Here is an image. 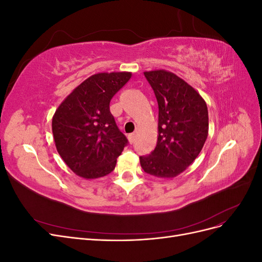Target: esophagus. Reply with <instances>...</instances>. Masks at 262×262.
Masks as SVG:
<instances>
[{
    "label": "esophagus",
    "mask_w": 262,
    "mask_h": 262,
    "mask_svg": "<svg viewBox=\"0 0 262 262\" xmlns=\"http://www.w3.org/2000/svg\"><path fill=\"white\" fill-rule=\"evenodd\" d=\"M128 140H129V142H130V144H133L134 142H136V133L129 134V136H128Z\"/></svg>",
    "instance_id": "obj_1"
}]
</instances>
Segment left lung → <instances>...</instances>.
Returning a JSON list of instances; mask_svg holds the SVG:
<instances>
[{
    "label": "left lung",
    "mask_w": 262,
    "mask_h": 262,
    "mask_svg": "<svg viewBox=\"0 0 262 262\" xmlns=\"http://www.w3.org/2000/svg\"><path fill=\"white\" fill-rule=\"evenodd\" d=\"M158 104V136L155 149L140 156L149 175L173 178L187 169L201 152L209 133L204 99L192 86L165 70L144 72Z\"/></svg>",
    "instance_id": "8db88e82"
}]
</instances>
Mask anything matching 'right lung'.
Instances as JSON below:
<instances>
[{"instance_id": "add662e5", "label": "right lung", "mask_w": 262, "mask_h": 262, "mask_svg": "<svg viewBox=\"0 0 262 262\" xmlns=\"http://www.w3.org/2000/svg\"><path fill=\"white\" fill-rule=\"evenodd\" d=\"M131 72L97 73L78 85L52 118L55 147L69 168L85 179L112 172L128 144L109 104L131 78Z\"/></svg>"}]
</instances>
